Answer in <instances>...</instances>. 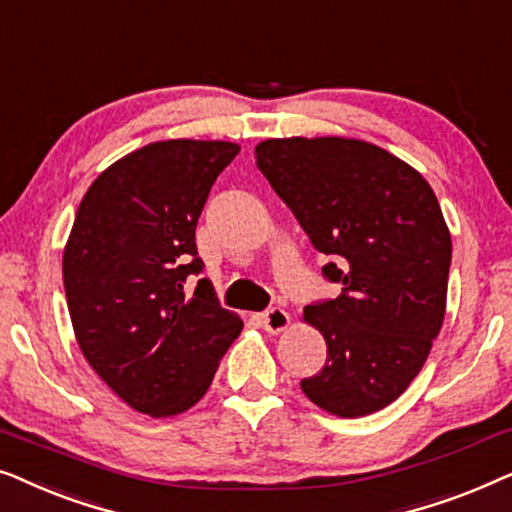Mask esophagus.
Returning a JSON list of instances; mask_svg holds the SVG:
<instances>
[{
  "label": "esophagus",
  "mask_w": 512,
  "mask_h": 512,
  "mask_svg": "<svg viewBox=\"0 0 512 512\" xmlns=\"http://www.w3.org/2000/svg\"><path fill=\"white\" fill-rule=\"evenodd\" d=\"M261 324L268 333H284L291 326V317L282 307H270L268 312L261 314Z\"/></svg>",
  "instance_id": "esophagus-1"
}]
</instances>
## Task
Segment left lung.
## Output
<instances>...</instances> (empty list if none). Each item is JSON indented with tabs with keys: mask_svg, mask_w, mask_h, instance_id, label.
Returning a JSON list of instances; mask_svg holds the SVG:
<instances>
[{
	"mask_svg": "<svg viewBox=\"0 0 512 512\" xmlns=\"http://www.w3.org/2000/svg\"><path fill=\"white\" fill-rule=\"evenodd\" d=\"M256 165L342 284L338 298L305 307L326 366L300 389L335 417L387 408L445 319L452 237L436 193L405 160L352 137L265 139Z\"/></svg>",
	"mask_w": 512,
	"mask_h": 512,
	"instance_id": "left-lung-1",
	"label": "left lung"
}]
</instances>
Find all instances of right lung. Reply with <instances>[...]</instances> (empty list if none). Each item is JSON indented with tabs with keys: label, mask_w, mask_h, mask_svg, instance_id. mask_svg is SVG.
Segmentation results:
<instances>
[{
	"label": "right lung",
	"mask_w": 512,
	"mask_h": 512,
	"mask_svg": "<svg viewBox=\"0 0 512 512\" xmlns=\"http://www.w3.org/2000/svg\"><path fill=\"white\" fill-rule=\"evenodd\" d=\"M240 144L165 139L118 158L83 195L62 254L74 335L90 368L132 410L186 412L207 394L242 319L209 279L195 226Z\"/></svg>",
	"instance_id": "1"
}]
</instances>
